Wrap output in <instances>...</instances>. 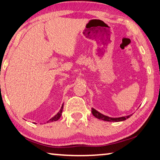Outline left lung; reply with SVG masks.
Listing matches in <instances>:
<instances>
[{
  "mask_svg": "<svg viewBox=\"0 0 160 160\" xmlns=\"http://www.w3.org/2000/svg\"><path fill=\"white\" fill-rule=\"evenodd\" d=\"M92 115L95 117L96 118L99 119V120H102L104 121H108V122H121L124 121L128 119L132 115V114L128 116H124V117H120V118H110V117L106 116L103 114L99 112L98 111L95 110L94 108H92Z\"/></svg>",
  "mask_w": 160,
  "mask_h": 160,
  "instance_id": "8db88e82",
  "label": "left lung"
}]
</instances>
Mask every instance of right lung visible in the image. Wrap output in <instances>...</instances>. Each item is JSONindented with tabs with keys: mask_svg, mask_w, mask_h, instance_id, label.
Wrapping results in <instances>:
<instances>
[{
	"mask_svg": "<svg viewBox=\"0 0 160 160\" xmlns=\"http://www.w3.org/2000/svg\"><path fill=\"white\" fill-rule=\"evenodd\" d=\"M62 109H63V104H62V107H61V108H60V110L59 112H58L54 117H52V118H50V120L47 122H55V121H57L58 120H59L60 118V117H61V115H62Z\"/></svg>",
	"mask_w": 160,
	"mask_h": 160,
	"instance_id": "add662e5",
	"label": "right lung"
}]
</instances>
